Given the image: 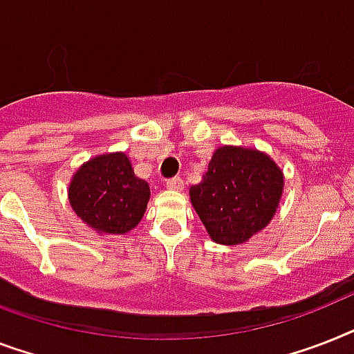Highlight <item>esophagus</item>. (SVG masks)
<instances>
[{"label": "esophagus", "instance_id": "esophagus-1", "mask_svg": "<svg viewBox=\"0 0 354 354\" xmlns=\"http://www.w3.org/2000/svg\"><path fill=\"white\" fill-rule=\"evenodd\" d=\"M165 185H167V189H171V191H182L183 180L180 176L171 178V180H167V182H165Z\"/></svg>", "mask_w": 354, "mask_h": 354}]
</instances>
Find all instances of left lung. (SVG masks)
<instances>
[{
    "mask_svg": "<svg viewBox=\"0 0 354 354\" xmlns=\"http://www.w3.org/2000/svg\"><path fill=\"white\" fill-rule=\"evenodd\" d=\"M283 172L266 152L218 147L205 176L189 189L212 242L238 245L266 229L280 203Z\"/></svg>",
    "mask_w": 354,
    "mask_h": 354,
    "instance_id": "1",
    "label": "left lung"
}]
</instances>
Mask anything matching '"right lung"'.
Here are the masks:
<instances>
[{
  "label": "right lung",
  "mask_w": 354,
  "mask_h": 354,
  "mask_svg": "<svg viewBox=\"0 0 354 354\" xmlns=\"http://www.w3.org/2000/svg\"><path fill=\"white\" fill-rule=\"evenodd\" d=\"M151 198L149 183L134 174L125 152L88 160L74 172L68 202L77 216L97 232L125 234L140 223Z\"/></svg>",
  "instance_id": "add662e5"
}]
</instances>
